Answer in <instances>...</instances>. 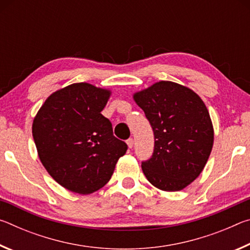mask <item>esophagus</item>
I'll return each mask as SVG.
<instances>
[{
	"instance_id": "34e87169",
	"label": "esophagus",
	"mask_w": 250,
	"mask_h": 250,
	"mask_svg": "<svg viewBox=\"0 0 250 250\" xmlns=\"http://www.w3.org/2000/svg\"><path fill=\"white\" fill-rule=\"evenodd\" d=\"M126 145H128L129 149H132V146H133V139L132 138L128 139V140H126Z\"/></svg>"
}]
</instances>
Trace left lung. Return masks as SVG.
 Wrapping results in <instances>:
<instances>
[{"instance_id":"1","label":"left lung","mask_w":250,"mask_h":250,"mask_svg":"<svg viewBox=\"0 0 250 250\" xmlns=\"http://www.w3.org/2000/svg\"><path fill=\"white\" fill-rule=\"evenodd\" d=\"M154 133L152 156L142 171L162 191H181L201 174L209 158L214 130L205 104L193 90L172 82H159L135 92Z\"/></svg>"}]
</instances>
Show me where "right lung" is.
I'll return each instance as SVG.
<instances>
[{
	"label": "right lung",
	"instance_id": "right-lung-1",
	"mask_svg": "<svg viewBox=\"0 0 250 250\" xmlns=\"http://www.w3.org/2000/svg\"><path fill=\"white\" fill-rule=\"evenodd\" d=\"M110 90L87 83L50 95L34 118L32 132L42 164L68 191L91 194L111 179L126 143L101 115Z\"/></svg>",
	"mask_w": 250,
	"mask_h": 250
}]
</instances>
